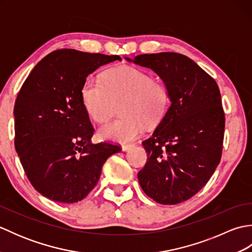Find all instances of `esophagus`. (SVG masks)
I'll list each match as a JSON object with an SVG mask.
<instances>
[{"instance_id":"34e87169","label":"esophagus","mask_w":252,"mask_h":252,"mask_svg":"<svg viewBox=\"0 0 252 252\" xmlns=\"http://www.w3.org/2000/svg\"><path fill=\"white\" fill-rule=\"evenodd\" d=\"M132 147H134V144H127V145H122V151L123 152H126L131 149Z\"/></svg>"}]
</instances>
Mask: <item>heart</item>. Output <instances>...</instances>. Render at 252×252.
<instances>
[{
  "label": "heart",
  "instance_id": "heart-1",
  "mask_svg": "<svg viewBox=\"0 0 252 252\" xmlns=\"http://www.w3.org/2000/svg\"><path fill=\"white\" fill-rule=\"evenodd\" d=\"M81 97L87 114L97 123L108 120L115 104L123 101L120 107L122 119L107 123L98 131L104 140L119 143L135 140L145 130L146 123H159L170 104L167 85L132 66L109 69L103 80L87 78Z\"/></svg>",
  "mask_w": 252,
  "mask_h": 252
}]
</instances>
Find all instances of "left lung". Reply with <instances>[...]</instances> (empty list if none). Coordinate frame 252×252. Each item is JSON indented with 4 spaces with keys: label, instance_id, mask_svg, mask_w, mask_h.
<instances>
[{
    "label": "left lung",
    "instance_id": "8db88e82",
    "mask_svg": "<svg viewBox=\"0 0 252 252\" xmlns=\"http://www.w3.org/2000/svg\"><path fill=\"white\" fill-rule=\"evenodd\" d=\"M126 60L156 72L171 101L153 136L143 142L147 162L138 182L158 203L183 202L207 184L220 163L225 127L220 90L215 79L179 53Z\"/></svg>",
    "mask_w": 252,
    "mask_h": 252
}]
</instances>
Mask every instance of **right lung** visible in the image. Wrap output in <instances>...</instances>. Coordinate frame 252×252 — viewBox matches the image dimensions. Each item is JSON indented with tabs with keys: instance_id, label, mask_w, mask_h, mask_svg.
<instances>
[{
	"instance_id": "add662e5",
	"label": "right lung",
	"mask_w": 252,
	"mask_h": 252,
	"mask_svg": "<svg viewBox=\"0 0 252 252\" xmlns=\"http://www.w3.org/2000/svg\"><path fill=\"white\" fill-rule=\"evenodd\" d=\"M118 55L71 49L50 53L26 79L14 107L15 148L31 185L51 200H82L119 145L93 144L81 88L90 73Z\"/></svg>"
}]
</instances>
